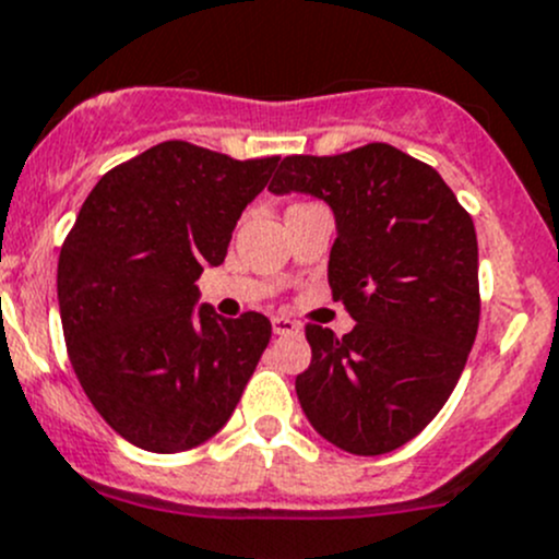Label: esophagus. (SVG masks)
Returning <instances> with one entry per match:
<instances>
[{
  "label": "esophagus",
  "mask_w": 559,
  "mask_h": 559,
  "mask_svg": "<svg viewBox=\"0 0 559 559\" xmlns=\"http://www.w3.org/2000/svg\"><path fill=\"white\" fill-rule=\"evenodd\" d=\"M273 332L275 335H295V332H300V324L295 319H289V316H275Z\"/></svg>",
  "instance_id": "1"
}]
</instances>
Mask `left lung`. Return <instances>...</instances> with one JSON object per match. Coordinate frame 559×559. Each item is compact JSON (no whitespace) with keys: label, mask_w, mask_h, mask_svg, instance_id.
<instances>
[{"label":"left lung","mask_w":559,"mask_h":559,"mask_svg":"<svg viewBox=\"0 0 559 559\" xmlns=\"http://www.w3.org/2000/svg\"><path fill=\"white\" fill-rule=\"evenodd\" d=\"M270 191H308L335 213L332 300L352 332L308 324L297 397L321 438L359 456L419 436L460 381L478 332L476 227L425 162L389 143L286 156Z\"/></svg>","instance_id":"obj_1"}]
</instances>
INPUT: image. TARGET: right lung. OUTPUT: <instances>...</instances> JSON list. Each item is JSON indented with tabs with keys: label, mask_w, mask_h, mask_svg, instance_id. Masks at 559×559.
Here are the masks:
<instances>
[{
	"label": "right lung",
	"mask_w": 559,
	"mask_h": 559,
	"mask_svg": "<svg viewBox=\"0 0 559 559\" xmlns=\"http://www.w3.org/2000/svg\"><path fill=\"white\" fill-rule=\"evenodd\" d=\"M278 162L165 140L107 170L64 238L56 286L72 370L97 414L145 452L216 436L267 348V316L194 308V281L224 262Z\"/></svg>",
	"instance_id": "1"
}]
</instances>
